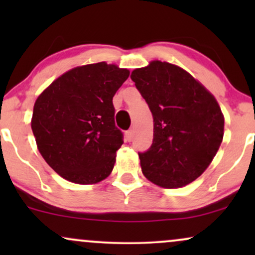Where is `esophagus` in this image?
I'll return each mask as SVG.
<instances>
[{
  "label": "esophagus",
  "instance_id": "esophagus-1",
  "mask_svg": "<svg viewBox=\"0 0 255 255\" xmlns=\"http://www.w3.org/2000/svg\"><path fill=\"white\" fill-rule=\"evenodd\" d=\"M133 136H134L133 129H129V130L126 131V139H127V141H131V140H133Z\"/></svg>",
  "mask_w": 255,
  "mask_h": 255
}]
</instances>
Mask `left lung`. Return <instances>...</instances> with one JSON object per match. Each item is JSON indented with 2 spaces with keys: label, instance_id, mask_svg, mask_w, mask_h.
<instances>
[{
  "label": "left lung",
  "instance_id": "1",
  "mask_svg": "<svg viewBox=\"0 0 255 255\" xmlns=\"http://www.w3.org/2000/svg\"><path fill=\"white\" fill-rule=\"evenodd\" d=\"M131 80L153 116V141L139 153L142 174L164 188L193 182L206 170L224 134V118L213 97L189 73L152 61Z\"/></svg>",
  "mask_w": 255,
  "mask_h": 255
}]
</instances>
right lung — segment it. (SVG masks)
Listing matches in <instances>:
<instances>
[{"label": "right lung", "mask_w": 255, "mask_h": 255, "mask_svg": "<svg viewBox=\"0 0 255 255\" xmlns=\"http://www.w3.org/2000/svg\"><path fill=\"white\" fill-rule=\"evenodd\" d=\"M128 77V69L115 64H86L64 73L37 98L32 131L40 154L60 176L93 184L113 171L124 144L113 97Z\"/></svg>", "instance_id": "obj_1"}]
</instances>
